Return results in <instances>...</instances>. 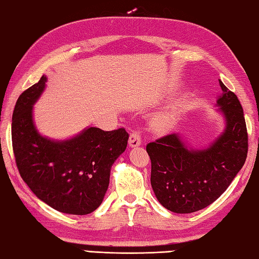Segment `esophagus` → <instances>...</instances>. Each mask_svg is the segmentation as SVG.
<instances>
[{"label":"esophagus","instance_id":"34e87169","mask_svg":"<svg viewBox=\"0 0 259 259\" xmlns=\"http://www.w3.org/2000/svg\"><path fill=\"white\" fill-rule=\"evenodd\" d=\"M141 132L140 131H133L130 135V140H128V144L132 148L134 146H139L141 144Z\"/></svg>","mask_w":259,"mask_h":259}]
</instances>
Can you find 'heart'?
I'll return each mask as SVG.
<instances>
[{
  "mask_svg": "<svg viewBox=\"0 0 259 259\" xmlns=\"http://www.w3.org/2000/svg\"><path fill=\"white\" fill-rule=\"evenodd\" d=\"M172 114L170 111H164V113L160 114L157 118V123L161 127H164V126H168L170 121L172 120Z\"/></svg>",
  "mask_w": 259,
  "mask_h": 259,
  "instance_id": "heart-1",
  "label": "heart"
}]
</instances>
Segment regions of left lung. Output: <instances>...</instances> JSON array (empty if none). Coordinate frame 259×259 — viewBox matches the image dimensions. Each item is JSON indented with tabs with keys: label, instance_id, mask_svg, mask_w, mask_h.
<instances>
[{
	"label": "left lung",
	"instance_id": "obj_1",
	"mask_svg": "<svg viewBox=\"0 0 259 259\" xmlns=\"http://www.w3.org/2000/svg\"><path fill=\"white\" fill-rule=\"evenodd\" d=\"M219 83L222 96L218 105L227 127L208 149L190 151L176 134L146 145L153 192L171 212L193 213L208 206L226 192L246 161L248 133L241 104L221 80Z\"/></svg>",
	"mask_w": 259,
	"mask_h": 259
}]
</instances>
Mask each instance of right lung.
Segmentation results:
<instances>
[{"label": "right lung", "mask_w": 259, "mask_h": 259, "mask_svg": "<svg viewBox=\"0 0 259 259\" xmlns=\"http://www.w3.org/2000/svg\"><path fill=\"white\" fill-rule=\"evenodd\" d=\"M46 76L24 90L12 116V148L23 182L36 196L62 213L85 215L104 199L110 168L127 146L128 133L120 127H90L64 142L37 133L32 105L45 88Z\"/></svg>", "instance_id": "right-lung-1"}]
</instances>
